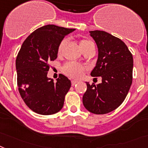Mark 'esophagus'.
I'll list each match as a JSON object with an SVG mask.
<instances>
[{"instance_id":"obj_1","label":"esophagus","mask_w":148,"mask_h":148,"mask_svg":"<svg viewBox=\"0 0 148 148\" xmlns=\"http://www.w3.org/2000/svg\"><path fill=\"white\" fill-rule=\"evenodd\" d=\"M77 80H72V81H71V85L72 86H74V85H75V84H77Z\"/></svg>"}]
</instances>
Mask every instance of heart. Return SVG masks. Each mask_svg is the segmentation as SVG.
<instances>
[{"instance_id": "1", "label": "heart", "mask_w": 148, "mask_h": 148, "mask_svg": "<svg viewBox=\"0 0 148 148\" xmlns=\"http://www.w3.org/2000/svg\"><path fill=\"white\" fill-rule=\"evenodd\" d=\"M67 42L66 39H64L61 42L59 47V53H60L63 47L65 45V43ZM80 47L83 51L86 49V48L89 47L90 45L93 44V43L89 40L86 39H82L80 40ZM85 68L83 66L80 65V64H76L74 62H69L64 65L63 71H64V74H67L68 76L71 77L72 78H79L82 76L83 72H84Z\"/></svg>"}]
</instances>
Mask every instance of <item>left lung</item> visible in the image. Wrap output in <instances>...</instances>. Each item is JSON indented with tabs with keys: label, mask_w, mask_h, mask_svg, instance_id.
I'll list each match as a JSON object with an SVG mask.
<instances>
[{
	"label": "left lung",
	"mask_w": 148,
	"mask_h": 148,
	"mask_svg": "<svg viewBox=\"0 0 148 148\" xmlns=\"http://www.w3.org/2000/svg\"><path fill=\"white\" fill-rule=\"evenodd\" d=\"M98 47V59L92 77H101L97 85L86 82L83 96L86 110L105 114L117 108L126 99L132 82L133 58L127 46L119 38L103 31H91Z\"/></svg>",
	"instance_id": "8db88e82"
}]
</instances>
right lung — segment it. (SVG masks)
Here are the masks:
<instances>
[{
    "label": "right lung",
    "instance_id": "obj_1",
    "mask_svg": "<svg viewBox=\"0 0 148 148\" xmlns=\"http://www.w3.org/2000/svg\"><path fill=\"white\" fill-rule=\"evenodd\" d=\"M74 30L44 25L32 32L21 47L16 60L17 85L26 105L37 114L50 115L62 108L71 80L61 74L54 83L47 71L49 62L57 58L63 38Z\"/></svg>",
    "mask_w": 148,
    "mask_h": 148
}]
</instances>
